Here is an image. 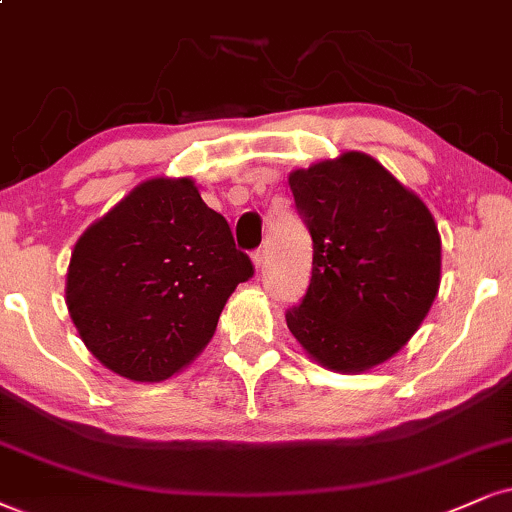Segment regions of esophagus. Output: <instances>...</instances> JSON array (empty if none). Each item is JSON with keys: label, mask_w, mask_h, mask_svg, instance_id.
I'll use <instances>...</instances> for the list:
<instances>
[{"label": "esophagus", "mask_w": 512, "mask_h": 512, "mask_svg": "<svg viewBox=\"0 0 512 512\" xmlns=\"http://www.w3.org/2000/svg\"><path fill=\"white\" fill-rule=\"evenodd\" d=\"M251 263H254V268H263V263H266V251L263 249H256L254 254H251Z\"/></svg>", "instance_id": "esophagus-1"}]
</instances>
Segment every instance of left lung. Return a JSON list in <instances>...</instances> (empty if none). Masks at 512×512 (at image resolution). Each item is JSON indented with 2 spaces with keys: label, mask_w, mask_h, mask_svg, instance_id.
<instances>
[{
  "label": "left lung",
  "mask_w": 512,
  "mask_h": 512,
  "mask_svg": "<svg viewBox=\"0 0 512 512\" xmlns=\"http://www.w3.org/2000/svg\"><path fill=\"white\" fill-rule=\"evenodd\" d=\"M289 189L313 237L311 285L287 311L289 332L315 363L344 375L389 361L439 292L430 208L363 151L292 170Z\"/></svg>",
  "instance_id": "1"
}]
</instances>
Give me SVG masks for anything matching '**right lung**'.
I'll return each mask as SVG.
<instances>
[{"mask_svg":"<svg viewBox=\"0 0 512 512\" xmlns=\"http://www.w3.org/2000/svg\"><path fill=\"white\" fill-rule=\"evenodd\" d=\"M254 275L230 225L192 178H151L82 232L66 275V306L104 368L163 382L216 332L239 282Z\"/></svg>","mask_w":512,"mask_h":512,"instance_id":"1","label":"right lung"}]
</instances>
